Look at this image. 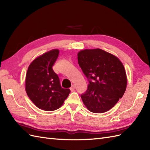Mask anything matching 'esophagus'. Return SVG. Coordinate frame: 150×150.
<instances>
[{"mask_svg": "<svg viewBox=\"0 0 150 150\" xmlns=\"http://www.w3.org/2000/svg\"><path fill=\"white\" fill-rule=\"evenodd\" d=\"M70 90H71V91H73L75 90V86L74 85L71 86V87L70 88Z\"/></svg>", "mask_w": 150, "mask_h": 150, "instance_id": "esophagus-1", "label": "esophagus"}]
</instances>
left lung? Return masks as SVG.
<instances>
[{
    "label": "left lung",
    "instance_id": "8db88e82",
    "mask_svg": "<svg viewBox=\"0 0 150 150\" xmlns=\"http://www.w3.org/2000/svg\"><path fill=\"white\" fill-rule=\"evenodd\" d=\"M78 63L89 84L81 98L87 109L103 113L111 109L122 98L127 86L123 64L117 57L99 48L79 52Z\"/></svg>",
    "mask_w": 150,
    "mask_h": 150
}]
</instances>
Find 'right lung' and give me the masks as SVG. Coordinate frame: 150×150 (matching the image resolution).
Segmentation results:
<instances>
[{"instance_id":"right-lung-1","label":"right lung","mask_w":150,"mask_h":150,"mask_svg":"<svg viewBox=\"0 0 150 150\" xmlns=\"http://www.w3.org/2000/svg\"><path fill=\"white\" fill-rule=\"evenodd\" d=\"M59 50L53 49L43 53L31 62L26 75L25 90L33 103L39 109L54 111L62 106L70 93L64 89L52 66Z\"/></svg>"}]
</instances>
